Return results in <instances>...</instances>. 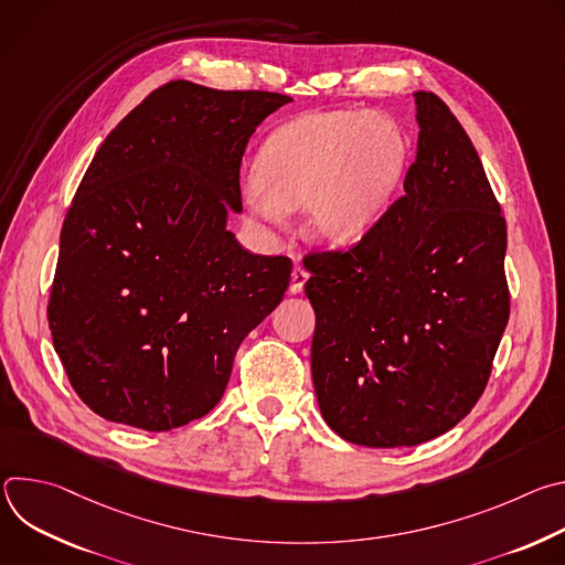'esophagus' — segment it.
<instances>
[{"mask_svg": "<svg viewBox=\"0 0 565 565\" xmlns=\"http://www.w3.org/2000/svg\"><path fill=\"white\" fill-rule=\"evenodd\" d=\"M308 281V273L301 268V266H295L292 268V275H290V292L292 295H297V292H301L303 290V284Z\"/></svg>", "mask_w": 565, "mask_h": 565, "instance_id": "esophagus-1", "label": "esophagus"}]
</instances>
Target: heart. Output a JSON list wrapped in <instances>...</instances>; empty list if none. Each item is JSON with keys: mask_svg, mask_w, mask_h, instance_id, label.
<instances>
[{"mask_svg": "<svg viewBox=\"0 0 565 565\" xmlns=\"http://www.w3.org/2000/svg\"><path fill=\"white\" fill-rule=\"evenodd\" d=\"M402 166L405 140L386 118L315 111L279 127L264 142L248 201L273 225L303 207V230L312 241L347 246L375 223Z\"/></svg>", "mask_w": 565, "mask_h": 565, "instance_id": "1", "label": "heart"}]
</instances>
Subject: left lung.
Here are the masks:
<instances>
[{"mask_svg": "<svg viewBox=\"0 0 565 565\" xmlns=\"http://www.w3.org/2000/svg\"><path fill=\"white\" fill-rule=\"evenodd\" d=\"M405 196L349 250L310 253V369L329 427L414 447L456 427L488 386L510 319L508 227L449 107L416 92Z\"/></svg>", "mask_w": 565, "mask_h": 565, "instance_id": "obj_1", "label": "left lung"}]
</instances>
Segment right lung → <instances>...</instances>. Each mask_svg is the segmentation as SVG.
<instances>
[{
	"mask_svg": "<svg viewBox=\"0 0 565 565\" xmlns=\"http://www.w3.org/2000/svg\"><path fill=\"white\" fill-rule=\"evenodd\" d=\"M286 103L174 79L96 151L46 312L71 386L105 420L170 431L203 418L238 344L284 299L290 259L244 250L225 223L250 136Z\"/></svg>",
	"mask_w": 565,
	"mask_h": 565,
	"instance_id": "obj_1",
	"label": "right lung"
}]
</instances>
